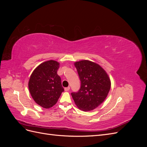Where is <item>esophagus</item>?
<instances>
[{"instance_id":"34e87169","label":"esophagus","mask_w":147,"mask_h":147,"mask_svg":"<svg viewBox=\"0 0 147 147\" xmlns=\"http://www.w3.org/2000/svg\"><path fill=\"white\" fill-rule=\"evenodd\" d=\"M64 90L65 91H69L70 90V87L68 86V87H66L64 88Z\"/></svg>"}]
</instances>
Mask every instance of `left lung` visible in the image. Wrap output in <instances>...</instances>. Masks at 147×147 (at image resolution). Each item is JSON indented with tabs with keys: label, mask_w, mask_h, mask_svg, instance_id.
Instances as JSON below:
<instances>
[{
	"label": "left lung",
	"mask_w": 147,
	"mask_h": 147,
	"mask_svg": "<svg viewBox=\"0 0 147 147\" xmlns=\"http://www.w3.org/2000/svg\"><path fill=\"white\" fill-rule=\"evenodd\" d=\"M81 86L77 92L71 93L75 104L83 111L94 110L108 95L111 82L107 74L93 62L83 60L75 63Z\"/></svg>",
	"instance_id": "8db88e82"
}]
</instances>
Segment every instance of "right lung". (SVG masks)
I'll return each mask as SVG.
<instances>
[{
    "instance_id": "obj_1",
    "label": "right lung",
    "mask_w": 147,
    "mask_h": 147,
    "mask_svg": "<svg viewBox=\"0 0 147 147\" xmlns=\"http://www.w3.org/2000/svg\"><path fill=\"white\" fill-rule=\"evenodd\" d=\"M59 67L57 62L48 61L40 64L30 75L28 86L31 96L37 104L45 109L56 104L64 91L57 74Z\"/></svg>"
}]
</instances>
